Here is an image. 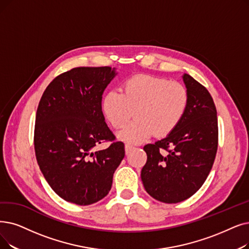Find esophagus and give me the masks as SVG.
<instances>
[{"mask_svg": "<svg viewBox=\"0 0 249 249\" xmlns=\"http://www.w3.org/2000/svg\"><path fill=\"white\" fill-rule=\"evenodd\" d=\"M134 148V146L132 145V144H130V143H126L125 144V153H126V155H128V154H130L131 153V150Z\"/></svg>", "mask_w": 249, "mask_h": 249, "instance_id": "esophagus-1", "label": "esophagus"}]
</instances>
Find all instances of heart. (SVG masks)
Masks as SVG:
<instances>
[{
	"label": "heart",
	"mask_w": 249,
	"mask_h": 249,
	"mask_svg": "<svg viewBox=\"0 0 249 249\" xmlns=\"http://www.w3.org/2000/svg\"><path fill=\"white\" fill-rule=\"evenodd\" d=\"M188 106L184 85L168 79L139 74L127 79L121 92L111 90L103 100L102 109L107 120L115 128H122L134 111L136 120L118 133L126 142L140 143L155 132L164 136L181 122Z\"/></svg>",
	"instance_id": "heart-1"
}]
</instances>
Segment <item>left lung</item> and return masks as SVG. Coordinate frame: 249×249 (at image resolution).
I'll list each match as a JSON object with an SVG mask.
<instances>
[{
  "label": "left lung",
  "instance_id": "8db88e82",
  "mask_svg": "<svg viewBox=\"0 0 249 249\" xmlns=\"http://www.w3.org/2000/svg\"><path fill=\"white\" fill-rule=\"evenodd\" d=\"M182 79L188 106L181 122L165 138L143 147L147 155L140 175L143 186L151 197L165 203L185 200L202 186L218 149V118L212 95L190 75L184 73Z\"/></svg>",
  "mask_w": 249,
  "mask_h": 249
}]
</instances>
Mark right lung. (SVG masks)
<instances>
[{"label": "right lung", "mask_w": 249, "mask_h": 249, "mask_svg": "<svg viewBox=\"0 0 249 249\" xmlns=\"http://www.w3.org/2000/svg\"><path fill=\"white\" fill-rule=\"evenodd\" d=\"M116 68L78 67L53 79L38 104L35 128L37 164L64 200L89 205L104 198L125 156L124 143L105 122L103 93ZM104 140L107 149L94 151Z\"/></svg>", "instance_id": "1"}]
</instances>
